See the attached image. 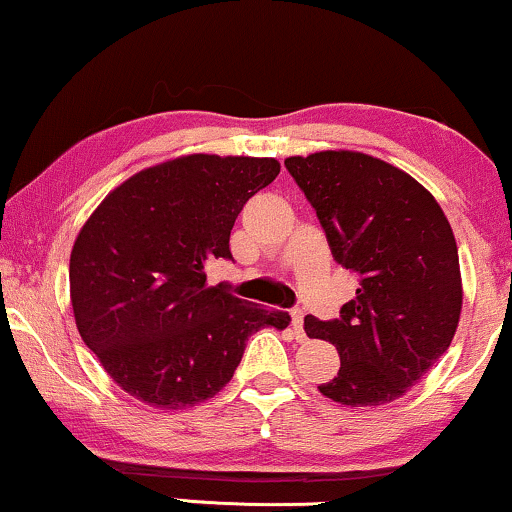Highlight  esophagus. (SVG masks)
<instances>
[{
	"mask_svg": "<svg viewBox=\"0 0 512 512\" xmlns=\"http://www.w3.org/2000/svg\"><path fill=\"white\" fill-rule=\"evenodd\" d=\"M291 328L296 340H305V331H303V310H291Z\"/></svg>",
	"mask_w": 512,
	"mask_h": 512,
	"instance_id": "esophagus-1",
	"label": "esophagus"
}]
</instances>
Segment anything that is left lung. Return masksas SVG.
Listing matches in <instances>:
<instances>
[{
	"label": "left lung",
	"instance_id": "obj_1",
	"mask_svg": "<svg viewBox=\"0 0 512 512\" xmlns=\"http://www.w3.org/2000/svg\"><path fill=\"white\" fill-rule=\"evenodd\" d=\"M284 165L335 261L361 279L340 319L305 317L307 338L340 354L338 375L319 391L352 408L396 401L457 333L464 289L450 221L417 179L368 153L319 151Z\"/></svg>",
	"mask_w": 512,
	"mask_h": 512
}]
</instances>
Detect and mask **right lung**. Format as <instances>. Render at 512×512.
I'll use <instances>...</instances> for the list:
<instances>
[{
    "instance_id": "right-lung-1",
    "label": "right lung",
    "mask_w": 512,
    "mask_h": 512,
    "mask_svg": "<svg viewBox=\"0 0 512 512\" xmlns=\"http://www.w3.org/2000/svg\"><path fill=\"white\" fill-rule=\"evenodd\" d=\"M275 158L191 153L132 174L83 223L69 258L81 338L137 401L184 410L219 394L251 333L289 312L207 284L230 256L244 202L275 181Z\"/></svg>"
}]
</instances>
